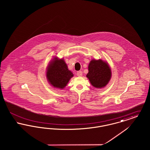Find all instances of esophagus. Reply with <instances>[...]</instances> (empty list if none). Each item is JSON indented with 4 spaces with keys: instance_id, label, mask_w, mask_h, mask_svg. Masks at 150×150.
I'll use <instances>...</instances> for the list:
<instances>
[{
    "instance_id": "1",
    "label": "esophagus",
    "mask_w": 150,
    "mask_h": 150,
    "mask_svg": "<svg viewBox=\"0 0 150 150\" xmlns=\"http://www.w3.org/2000/svg\"><path fill=\"white\" fill-rule=\"evenodd\" d=\"M76 75L78 76H81L83 75V73H82V72L81 71H79L77 72Z\"/></svg>"
}]
</instances>
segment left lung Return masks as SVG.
<instances>
[{
    "instance_id": "1",
    "label": "left lung",
    "mask_w": 150,
    "mask_h": 150,
    "mask_svg": "<svg viewBox=\"0 0 150 150\" xmlns=\"http://www.w3.org/2000/svg\"><path fill=\"white\" fill-rule=\"evenodd\" d=\"M86 77L91 84L97 88L107 85L111 77V71L107 62L101 60L92 59L88 66Z\"/></svg>"
}]
</instances>
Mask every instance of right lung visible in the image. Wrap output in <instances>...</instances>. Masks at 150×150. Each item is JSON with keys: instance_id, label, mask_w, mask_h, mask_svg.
Returning a JSON list of instances; mask_svg holds the SVG:
<instances>
[{"instance_id": "1", "label": "right lung", "mask_w": 150, "mask_h": 150, "mask_svg": "<svg viewBox=\"0 0 150 150\" xmlns=\"http://www.w3.org/2000/svg\"><path fill=\"white\" fill-rule=\"evenodd\" d=\"M47 78L53 86L64 89L67 86L73 74L69 70L64 60L55 57L48 65L47 68Z\"/></svg>"}]
</instances>
